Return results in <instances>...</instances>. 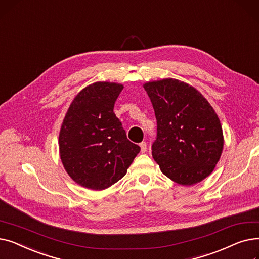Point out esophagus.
I'll return each instance as SVG.
<instances>
[{"label":"esophagus","instance_id":"obj_1","mask_svg":"<svg viewBox=\"0 0 259 259\" xmlns=\"http://www.w3.org/2000/svg\"><path fill=\"white\" fill-rule=\"evenodd\" d=\"M140 147H141V152L142 153H145L147 151V143L146 142H142L140 144Z\"/></svg>","mask_w":259,"mask_h":259}]
</instances>
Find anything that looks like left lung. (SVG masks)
<instances>
[{"label": "left lung", "mask_w": 259, "mask_h": 259, "mask_svg": "<svg viewBox=\"0 0 259 259\" xmlns=\"http://www.w3.org/2000/svg\"><path fill=\"white\" fill-rule=\"evenodd\" d=\"M157 122L152 156L175 183L191 186L205 180L219 162L224 147L219 116L192 86L166 78L144 85Z\"/></svg>", "instance_id": "left-lung-1"}]
</instances>
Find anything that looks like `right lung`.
Segmentation results:
<instances>
[{
    "label": "right lung",
    "instance_id": "obj_1",
    "mask_svg": "<svg viewBox=\"0 0 259 259\" xmlns=\"http://www.w3.org/2000/svg\"><path fill=\"white\" fill-rule=\"evenodd\" d=\"M122 85L98 81L81 90L66 113L60 131V154L70 178L103 190L127 173L140 146L131 143L113 112Z\"/></svg>",
    "mask_w": 259,
    "mask_h": 259
}]
</instances>
